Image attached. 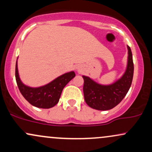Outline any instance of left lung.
<instances>
[{
    "label": "left lung",
    "instance_id": "obj_1",
    "mask_svg": "<svg viewBox=\"0 0 152 152\" xmlns=\"http://www.w3.org/2000/svg\"><path fill=\"white\" fill-rule=\"evenodd\" d=\"M128 60L126 71L122 76L111 84L102 85L88 76H83L85 102L91 108L106 111L117 106L126 95L132 83L134 63L130 47L127 46Z\"/></svg>",
    "mask_w": 152,
    "mask_h": 152
}]
</instances>
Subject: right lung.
Returning <instances> with one entry per match:
<instances>
[{
    "label": "right lung",
    "mask_w": 152,
    "mask_h": 152,
    "mask_svg": "<svg viewBox=\"0 0 152 152\" xmlns=\"http://www.w3.org/2000/svg\"><path fill=\"white\" fill-rule=\"evenodd\" d=\"M75 76L74 71H70L44 86L34 88L26 86L21 81L19 77L17 61L15 64V79L20 93L31 105L41 109H50L56 105L64 88Z\"/></svg>",
    "instance_id": "add662e5"
}]
</instances>
